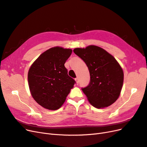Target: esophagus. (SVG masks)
I'll return each instance as SVG.
<instances>
[{
    "label": "esophagus",
    "instance_id": "34e87169",
    "mask_svg": "<svg viewBox=\"0 0 147 147\" xmlns=\"http://www.w3.org/2000/svg\"><path fill=\"white\" fill-rule=\"evenodd\" d=\"M75 81H76V82H77V84H78V83H79V81H78V77H77L76 78H75Z\"/></svg>",
    "mask_w": 147,
    "mask_h": 147
}]
</instances>
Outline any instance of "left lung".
I'll list each match as a JSON object with an SVG mask.
<instances>
[{"mask_svg":"<svg viewBox=\"0 0 147 147\" xmlns=\"http://www.w3.org/2000/svg\"><path fill=\"white\" fill-rule=\"evenodd\" d=\"M74 52L86 63L90 82L82 88L90 104L97 109L109 107L121 92L124 74L115 57L103 48L95 45L75 48Z\"/></svg>","mask_w":147,"mask_h":147,"instance_id":"8db88e82","label":"left lung"}]
</instances>
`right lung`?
<instances>
[{"label": "right lung", "mask_w": 147, "mask_h": 147, "mask_svg": "<svg viewBox=\"0 0 147 147\" xmlns=\"http://www.w3.org/2000/svg\"><path fill=\"white\" fill-rule=\"evenodd\" d=\"M72 52L71 49L51 48L40 55L29 70L31 95L46 109H59L75 83L64 66Z\"/></svg>", "instance_id": "right-lung-1"}]
</instances>
